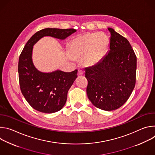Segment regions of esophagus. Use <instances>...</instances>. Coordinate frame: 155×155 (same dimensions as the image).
I'll return each instance as SVG.
<instances>
[{
	"label": "esophagus",
	"instance_id": "obj_1",
	"mask_svg": "<svg viewBox=\"0 0 155 155\" xmlns=\"http://www.w3.org/2000/svg\"><path fill=\"white\" fill-rule=\"evenodd\" d=\"M83 74H84V72L81 69H78V76L82 75H83Z\"/></svg>",
	"mask_w": 155,
	"mask_h": 155
}]
</instances>
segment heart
Segmentation results:
<instances>
[{"label":"heart","mask_w":155,"mask_h":155,"mask_svg":"<svg viewBox=\"0 0 155 155\" xmlns=\"http://www.w3.org/2000/svg\"><path fill=\"white\" fill-rule=\"evenodd\" d=\"M109 46L108 37L102 33H88L74 38L70 43V52L75 58H83L84 65L98 64Z\"/></svg>","instance_id":"obj_1"}]
</instances>
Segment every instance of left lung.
<instances>
[{
    "mask_svg": "<svg viewBox=\"0 0 155 155\" xmlns=\"http://www.w3.org/2000/svg\"><path fill=\"white\" fill-rule=\"evenodd\" d=\"M110 50L96 65L85 68L88 99L97 108L111 111L129 99L136 84L137 57L129 41L112 28Z\"/></svg>",
    "mask_w": 155,
    "mask_h": 155,
    "instance_id": "left-lung-1",
    "label": "left lung"
}]
</instances>
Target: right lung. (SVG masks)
I'll return each mask as SVG.
<instances>
[{
  "label": "right lung",
  "mask_w": 155,
  "mask_h": 155,
  "mask_svg": "<svg viewBox=\"0 0 155 155\" xmlns=\"http://www.w3.org/2000/svg\"><path fill=\"white\" fill-rule=\"evenodd\" d=\"M74 29L45 28L34 34L22 51L18 62L20 89L29 105L40 112H56L64 106L68 92L77 77V69L71 72L58 70L51 73L38 71L33 64V46L44 36L64 40L76 32Z\"/></svg>",
  "instance_id": "1"
}]
</instances>
